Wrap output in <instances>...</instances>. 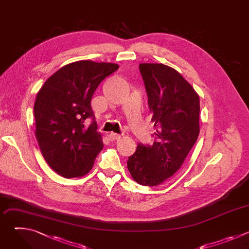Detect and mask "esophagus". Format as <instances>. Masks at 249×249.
Segmentation results:
<instances>
[{
  "mask_svg": "<svg viewBox=\"0 0 249 249\" xmlns=\"http://www.w3.org/2000/svg\"><path fill=\"white\" fill-rule=\"evenodd\" d=\"M120 138H121V135H119V134H116V133H110L109 134V139L111 141H115V140H118Z\"/></svg>",
  "mask_w": 249,
  "mask_h": 249,
  "instance_id": "obj_1",
  "label": "esophagus"
}]
</instances>
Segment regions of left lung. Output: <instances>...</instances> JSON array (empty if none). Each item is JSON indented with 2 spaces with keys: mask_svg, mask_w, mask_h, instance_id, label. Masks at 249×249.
<instances>
[{
  "mask_svg": "<svg viewBox=\"0 0 249 249\" xmlns=\"http://www.w3.org/2000/svg\"><path fill=\"white\" fill-rule=\"evenodd\" d=\"M155 122L153 145L139 144L127 160L133 179L156 186L178 170L199 135V96L184 78L163 64L139 65Z\"/></svg>",
  "mask_w": 249,
  "mask_h": 249,
  "instance_id": "left-lung-1",
  "label": "left lung"
}]
</instances>
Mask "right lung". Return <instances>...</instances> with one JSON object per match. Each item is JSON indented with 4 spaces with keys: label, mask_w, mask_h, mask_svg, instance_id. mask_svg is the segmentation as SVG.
I'll return each mask as SVG.
<instances>
[{
    "label": "right lung",
    "mask_w": 249,
    "mask_h": 249,
    "mask_svg": "<svg viewBox=\"0 0 249 249\" xmlns=\"http://www.w3.org/2000/svg\"><path fill=\"white\" fill-rule=\"evenodd\" d=\"M119 68L116 64L79 61L64 66L42 86L34 103L35 135L50 167L72 178L86 175L102 150L91 109L99 84ZM92 119L87 128L85 120Z\"/></svg>",
    "instance_id": "add662e5"
}]
</instances>
